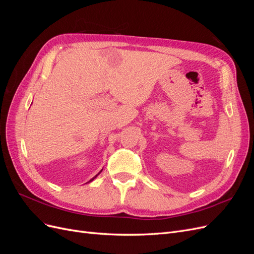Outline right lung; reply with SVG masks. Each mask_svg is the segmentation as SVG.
I'll use <instances>...</instances> for the list:
<instances>
[{"label":"right lung","mask_w":254,"mask_h":254,"mask_svg":"<svg viewBox=\"0 0 254 254\" xmlns=\"http://www.w3.org/2000/svg\"><path fill=\"white\" fill-rule=\"evenodd\" d=\"M102 171H103V170H102ZM102 171H101V172H99V173H102ZM99 173H98V174H97V175H96V176H95V177H93V178H92V179H91V180H90V181H89V182H91V181H93V180H94V179H95V178H96V177H97V176H98V175H99Z\"/></svg>","instance_id":"add662e5"}]
</instances>
